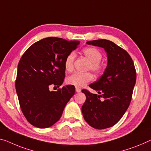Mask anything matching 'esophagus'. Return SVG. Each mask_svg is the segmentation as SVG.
Wrapping results in <instances>:
<instances>
[{
	"label": "esophagus",
	"mask_w": 151,
	"mask_h": 151,
	"mask_svg": "<svg viewBox=\"0 0 151 151\" xmlns=\"http://www.w3.org/2000/svg\"><path fill=\"white\" fill-rule=\"evenodd\" d=\"M76 92H81V89L79 88H76Z\"/></svg>",
	"instance_id": "esophagus-1"
}]
</instances>
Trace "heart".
Returning <instances> with one entry per match:
<instances>
[{"label": "heart", "instance_id": "heart-1", "mask_svg": "<svg viewBox=\"0 0 151 151\" xmlns=\"http://www.w3.org/2000/svg\"><path fill=\"white\" fill-rule=\"evenodd\" d=\"M83 54L90 61L89 69L94 73H100L103 71V66L101 63L103 55L98 49L92 47L86 48L83 50ZM76 57L74 52H71L66 57L64 61V67L67 71H72L73 62ZM93 79V76L90 72L87 73H74L67 78V83L76 88H82Z\"/></svg>", "mask_w": 151, "mask_h": 151}]
</instances>
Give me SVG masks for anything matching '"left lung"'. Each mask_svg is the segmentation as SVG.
Returning a JSON list of instances; mask_svg holds the SVG:
<instances>
[{
    "mask_svg": "<svg viewBox=\"0 0 151 151\" xmlns=\"http://www.w3.org/2000/svg\"><path fill=\"white\" fill-rule=\"evenodd\" d=\"M86 44L103 48L107 65L101 78L89 85L99 94L82 90L86 97L82 112L91 127L108 128L121 119L129 105L136 80L135 67L128 53L113 42L101 39Z\"/></svg>",
    "mask_w": 151,
    "mask_h": 151,
    "instance_id": "1",
    "label": "left lung"
}]
</instances>
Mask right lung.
I'll return each instance as SVG.
<instances>
[{
	"mask_svg": "<svg viewBox=\"0 0 151 151\" xmlns=\"http://www.w3.org/2000/svg\"><path fill=\"white\" fill-rule=\"evenodd\" d=\"M80 45L56 37L36 42L22 55L17 66L15 88L21 109L28 122L39 128L54 125L61 118L66 104L75 94V87H59L65 76L64 61Z\"/></svg>",
	"mask_w": 151,
	"mask_h": 151,
	"instance_id": "obj_1",
	"label": "right lung"
}]
</instances>
